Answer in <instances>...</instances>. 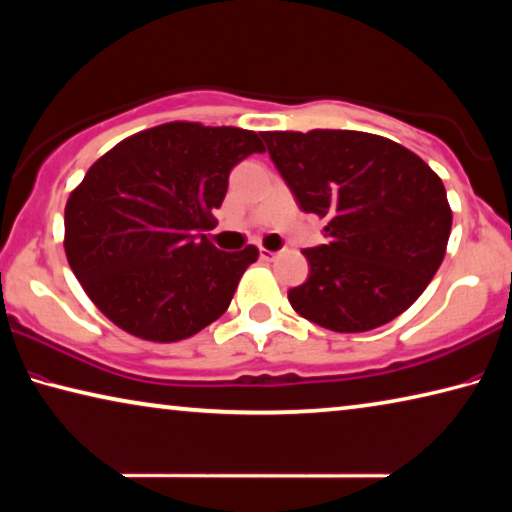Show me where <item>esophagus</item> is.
<instances>
[{
    "instance_id": "esophagus-1",
    "label": "esophagus",
    "mask_w": 512,
    "mask_h": 512,
    "mask_svg": "<svg viewBox=\"0 0 512 512\" xmlns=\"http://www.w3.org/2000/svg\"><path fill=\"white\" fill-rule=\"evenodd\" d=\"M259 257H262L264 262H271V259L278 257V253H275V250H269V248H259Z\"/></svg>"
}]
</instances>
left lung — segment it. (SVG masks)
<instances>
[{"label": "left lung", "mask_w": 512, "mask_h": 512, "mask_svg": "<svg viewBox=\"0 0 512 512\" xmlns=\"http://www.w3.org/2000/svg\"><path fill=\"white\" fill-rule=\"evenodd\" d=\"M305 214L328 243L307 248L310 278L294 310L335 332H367L403 314L440 269L451 207L435 170L385 136L353 129L262 132Z\"/></svg>", "instance_id": "obj_1"}]
</instances>
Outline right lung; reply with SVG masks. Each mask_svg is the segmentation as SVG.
Returning a JSON list of instances; mask_svg holds the SVG:
<instances>
[{"instance_id": "add662e5", "label": "right lung", "mask_w": 512, "mask_h": 512, "mask_svg": "<svg viewBox=\"0 0 512 512\" xmlns=\"http://www.w3.org/2000/svg\"><path fill=\"white\" fill-rule=\"evenodd\" d=\"M264 143L250 129L157 125L88 168L66 202V257L111 323L145 342H182L214 323L259 250H218L230 170Z\"/></svg>"}]
</instances>
